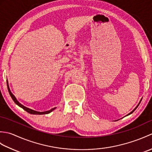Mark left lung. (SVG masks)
<instances>
[{"instance_id": "1", "label": "left lung", "mask_w": 152, "mask_h": 152, "mask_svg": "<svg viewBox=\"0 0 152 152\" xmlns=\"http://www.w3.org/2000/svg\"><path fill=\"white\" fill-rule=\"evenodd\" d=\"M140 102H141V100H140V102H139V103H138V105H137V107H136V108H134V110H133V111H132V112H130V113H129V114H127V115H129V114H132V113H133V112H134V110H136V108H137V107H138V105H139V104H140Z\"/></svg>"}]
</instances>
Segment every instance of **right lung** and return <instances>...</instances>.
<instances>
[{"mask_svg":"<svg viewBox=\"0 0 152 152\" xmlns=\"http://www.w3.org/2000/svg\"><path fill=\"white\" fill-rule=\"evenodd\" d=\"M7 86H8V92L10 93V95L12 99H13V101H14V102L16 104L18 105L19 107L22 108L23 110H25V111L27 112L28 113H29V114H38V115H41V114H49V113H50L51 112H52L53 110L56 109V108H51V110H50L48 111H46V112H37V111H35V110H33L32 109H30V108H28L27 107H25V106H24L23 105H22L21 103H19L18 100L16 99V98L14 96V95L12 94V92L10 91V88H9V86H8V81H7Z\"/></svg>","mask_w":152,"mask_h":152,"instance_id":"1","label":"right lung"}]
</instances>
